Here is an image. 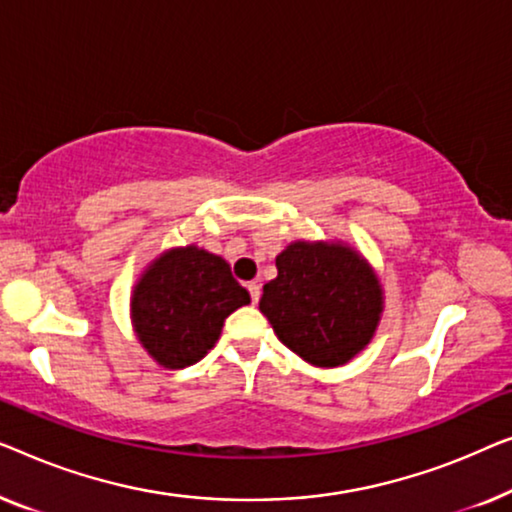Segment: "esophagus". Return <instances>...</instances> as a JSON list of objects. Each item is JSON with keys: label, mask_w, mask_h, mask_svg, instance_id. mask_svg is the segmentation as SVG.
Listing matches in <instances>:
<instances>
[{"label": "esophagus", "mask_w": 512, "mask_h": 512, "mask_svg": "<svg viewBox=\"0 0 512 512\" xmlns=\"http://www.w3.org/2000/svg\"><path fill=\"white\" fill-rule=\"evenodd\" d=\"M248 292H250V299H253V304H257L259 294H262V287H259V283H248Z\"/></svg>", "instance_id": "1"}]
</instances>
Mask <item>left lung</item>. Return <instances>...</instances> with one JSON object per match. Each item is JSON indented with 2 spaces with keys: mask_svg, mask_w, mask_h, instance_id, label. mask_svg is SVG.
Instances as JSON below:
<instances>
[{
  "mask_svg": "<svg viewBox=\"0 0 512 512\" xmlns=\"http://www.w3.org/2000/svg\"><path fill=\"white\" fill-rule=\"evenodd\" d=\"M259 311L304 362L334 369L373 341L385 311L378 273L343 241H292L276 257Z\"/></svg>",
  "mask_w": 512,
  "mask_h": 512,
  "instance_id": "obj_1",
  "label": "left lung"
}]
</instances>
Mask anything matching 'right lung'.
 Listing matches in <instances>:
<instances>
[{
	"label": "right lung",
	"mask_w": 512,
	"mask_h": 512,
	"mask_svg": "<svg viewBox=\"0 0 512 512\" xmlns=\"http://www.w3.org/2000/svg\"><path fill=\"white\" fill-rule=\"evenodd\" d=\"M246 304L250 294L225 259L190 243L164 250L141 271L129 318L150 359L174 371L197 364L229 315Z\"/></svg>",
	"instance_id": "1"
}]
</instances>
